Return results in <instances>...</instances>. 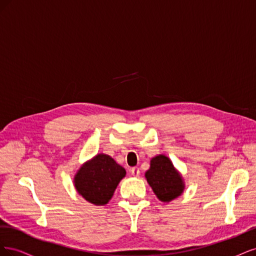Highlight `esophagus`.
Returning a JSON list of instances; mask_svg holds the SVG:
<instances>
[{"mask_svg":"<svg viewBox=\"0 0 256 256\" xmlns=\"http://www.w3.org/2000/svg\"><path fill=\"white\" fill-rule=\"evenodd\" d=\"M130 172H131V174H132V176L138 177V175H140V168H132L130 170Z\"/></svg>","mask_w":256,"mask_h":256,"instance_id":"34e87169","label":"esophagus"}]
</instances>
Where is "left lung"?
<instances>
[{
  "instance_id": "1",
  "label": "left lung",
  "mask_w": 256,
  "mask_h": 256,
  "mask_svg": "<svg viewBox=\"0 0 256 256\" xmlns=\"http://www.w3.org/2000/svg\"><path fill=\"white\" fill-rule=\"evenodd\" d=\"M145 178L154 194L164 203L171 202L184 193L182 175L166 154H158L150 159V166L145 172Z\"/></svg>"
}]
</instances>
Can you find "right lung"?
Listing matches in <instances>:
<instances>
[{"label":"right lung","mask_w":256,"mask_h":256,"mask_svg":"<svg viewBox=\"0 0 256 256\" xmlns=\"http://www.w3.org/2000/svg\"><path fill=\"white\" fill-rule=\"evenodd\" d=\"M126 176V170L106 154H97L84 162L74 176L76 192L96 206L109 203L120 182Z\"/></svg>","instance_id":"obj_1"}]
</instances>
